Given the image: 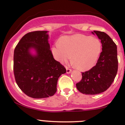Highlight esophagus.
Segmentation results:
<instances>
[{"label": "esophagus", "instance_id": "1", "mask_svg": "<svg viewBox=\"0 0 125 125\" xmlns=\"http://www.w3.org/2000/svg\"><path fill=\"white\" fill-rule=\"evenodd\" d=\"M66 73H68V74H69V73H70L71 72H72V70L70 69L69 68H68L67 66H66Z\"/></svg>", "mask_w": 125, "mask_h": 125}]
</instances>
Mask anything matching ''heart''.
I'll use <instances>...</instances> for the list:
<instances>
[{
    "mask_svg": "<svg viewBox=\"0 0 125 125\" xmlns=\"http://www.w3.org/2000/svg\"><path fill=\"white\" fill-rule=\"evenodd\" d=\"M101 51V43L99 39L80 34L63 37L52 48V54L57 61L67 62L72 56L73 65L82 71L93 68Z\"/></svg>",
    "mask_w": 125,
    "mask_h": 125,
    "instance_id": "heart-1",
    "label": "heart"
}]
</instances>
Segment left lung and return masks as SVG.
Returning <instances> with one entry per match:
<instances>
[{
    "label": "left lung",
    "mask_w": 125,
    "mask_h": 125,
    "mask_svg": "<svg viewBox=\"0 0 125 125\" xmlns=\"http://www.w3.org/2000/svg\"><path fill=\"white\" fill-rule=\"evenodd\" d=\"M92 33L101 41L102 51L96 65L82 73V80L76 86L83 94L95 95L105 91L114 82L118 71L117 47L104 32L94 31Z\"/></svg>",
    "instance_id": "8db88e82"
}]
</instances>
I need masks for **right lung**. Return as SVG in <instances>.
<instances>
[{"instance_id": "obj_1", "label": "right lung", "mask_w": 125, "mask_h": 125, "mask_svg": "<svg viewBox=\"0 0 125 125\" xmlns=\"http://www.w3.org/2000/svg\"><path fill=\"white\" fill-rule=\"evenodd\" d=\"M49 39L47 31L28 32L14 51L15 81L24 94L34 99L54 95L59 78L66 73L64 66L53 59ZM31 50L35 54H32Z\"/></svg>"}]
</instances>
